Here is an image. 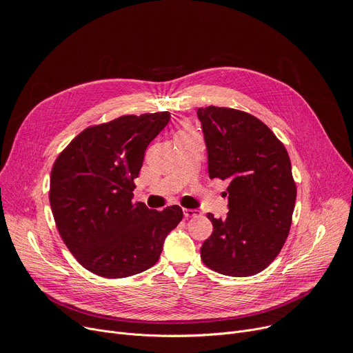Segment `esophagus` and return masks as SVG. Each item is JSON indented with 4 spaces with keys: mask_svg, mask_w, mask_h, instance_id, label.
<instances>
[{
    "mask_svg": "<svg viewBox=\"0 0 353 353\" xmlns=\"http://www.w3.org/2000/svg\"><path fill=\"white\" fill-rule=\"evenodd\" d=\"M184 216L188 219V218H197V216H201V212L199 210H184Z\"/></svg>",
    "mask_w": 353,
    "mask_h": 353,
    "instance_id": "obj_1",
    "label": "esophagus"
}]
</instances>
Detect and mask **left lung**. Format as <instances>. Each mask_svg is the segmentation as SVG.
<instances>
[{
  "label": "left lung",
  "mask_w": 353,
  "mask_h": 353,
  "mask_svg": "<svg viewBox=\"0 0 353 353\" xmlns=\"http://www.w3.org/2000/svg\"><path fill=\"white\" fill-rule=\"evenodd\" d=\"M208 152L211 179L228 180L227 218L212 222L201 246L207 268L246 277L266 269L292 227L297 187L290 157L270 128L256 117L227 107L197 110Z\"/></svg>",
  "instance_id": "1"
}]
</instances>
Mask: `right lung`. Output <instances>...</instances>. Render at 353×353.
I'll return each mask as SVG.
<instances>
[{
    "label": "right lung",
    "instance_id": "1",
    "mask_svg": "<svg viewBox=\"0 0 353 353\" xmlns=\"http://www.w3.org/2000/svg\"><path fill=\"white\" fill-rule=\"evenodd\" d=\"M168 111L122 115L81 131L56 157L49 201L57 231L77 262L105 279L134 276L160 258L183 210L132 203L134 180Z\"/></svg>",
    "mask_w": 353,
    "mask_h": 353
}]
</instances>
